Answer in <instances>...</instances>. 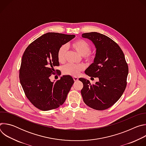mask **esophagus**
<instances>
[{"mask_svg":"<svg viewBox=\"0 0 146 146\" xmlns=\"http://www.w3.org/2000/svg\"><path fill=\"white\" fill-rule=\"evenodd\" d=\"M73 80H74V81H77L78 80V77H73Z\"/></svg>","mask_w":146,"mask_h":146,"instance_id":"esophagus-1","label":"esophagus"}]
</instances>
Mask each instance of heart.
Here are the masks:
<instances>
[{
	"label": "heart",
	"instance_id": "obj_1",
	"mask_svg": "<svg viewBox=\"0 0 146 146\" xmlns=\"http://www.w3.org/2000/svg\"><path fill=\"white\" fill-rule=\"evenodd\" d=\"M69 47L77 52L80 55L84 57L87 61H91L95 58V55L90 52L91 50L90 44L84 40L77 39L74 41L69 45ZM66 50L65 47L64 46L60 47L57 54L58 59L59 63H64L66 58ZM84 66L82 65H73L68 64L63 68L62 72L65 75L76 77L79 75L80 72L84 70Z\"/></svg>",
	"mask_w": 146,
	"mask_h": 146
}]
</instances>
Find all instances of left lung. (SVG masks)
Returning a JSON list of instances; mask_svg holds the SVG:
<instances>
[{
	"mask_svg": "<svg viewBox=\"0 0 146 146\" xmlns=\"http://www.w3.org/2000/svg\"><path fill=\"white\" fill-rule=\"evenodd\" d=\"M82 37L90 40L96 48L93 63L85 73L98 77L99 81L91 84L88 80L80 78L83 83L81 94L84 102L97 110H106L121 98L127 86L128 66L119 46L107 36L98 32L83 33Z\"/></svg>",
	"mask_w": 146,
	"mask_h": 146,
	"instance_id": "1",
	"label": "left lung"
}]
</instances>
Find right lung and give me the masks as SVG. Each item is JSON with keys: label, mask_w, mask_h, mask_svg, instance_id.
Here are the masks:
<instances>
[{"label": "right lung", "mask_w": 146, "mask_h": 146, "mask_svg": "<svg viewBox=\"0 0 146 146\" xmlns=\"http://www.w3.org/2000/svg\"><path fill=\"white\" fill-rule=\"evenodd\" d=\"M74 37L73 35L47 33L30 44L23 54L19 74L21 84L27 98L41 110L63 105L73 84L70 76L64 75L55 82L51 81L50 77L54 74V67L59 65V48Z\"/></svg>", "instance_id": "1"}]
</instances>
